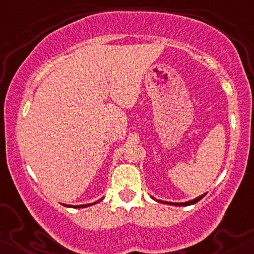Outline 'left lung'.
Listing matches in <instances>:
<instances>
[{"instance_id": "left-lung-1", "label": "left lung", "mask_w": 254, "mask_h": 254, "mask_svg": "<svg viewBox=\"0 0 254 254\" xmlns=\"http://www.w3.org/2000/svg\"><path fill=\"white\" fill-rule=\"evenodd\" d=\"M205 196V193L204 194H202V196H199V197H197V198H194V199H192V200H189V202H184V203H172V202H164V200H159V199H155V200H157V202H160V203H165V204H170V205H178V206H186V205H191V204H194V203H197V202H199L200 199H202V198Z\"/></svg>"}]
</instances>
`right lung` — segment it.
<instances>
[{
    "label": "right lung",
    "instance_id": "obj_1",
    "mask_svg": "<svg viewBox=\"0 0 254 254\" xmlns=\"http://www.w3.org/2000/svg\"><path fill=\"white\" fill-rule=\"evenodd\" d=\"M101 199H103V198H101ZM101 199H99V200H97V202H94V203H90V204H83V205H68V204H63V205H65V206H70V208H87V206L93 205V204H97V203H99V202H100Z\"/></svg>",
    "mask_w": 254,
    "mask_h": 254
}]
</instances>
